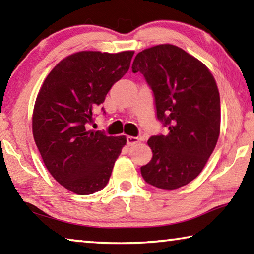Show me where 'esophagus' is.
I'll use <instances>...</instances> for the list:
<instances>
[{"label":"esophagus","instance_id":"1","mask_svg":"<svg viewBox=\"0 0 254 254\" xmlns=\"http://www.w3.org/2000/svg\"><path fill=\"white\" fill-rule=\"evenodd\" d=\"M136 143H139V139L136 136H127V144L128 147H132V145H135Z\"/></svg>","mask_w":254,"mask_h":254}]
</instances>
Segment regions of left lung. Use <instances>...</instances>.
Returning a JSON list of instances; mask_svg holds the SVG:
<instances>
[{
    "instance_id": "1",
    "label": "left lung",
    "mask_w": 254,
    "mask_h": 254,
    "mask_svg": "<svg viewBox=\"0 0 254 254\" xmlns=\"http://www.w3.org/2000/svg\"><path fill=\"white\" fill-rule=\"evenodd\" d=\"M133 72L151 88L157 118L168 134L148 140L152 159L141 167L145 183L177 189L198 176L220 135L221 101L216 81L198 59L174 45L151 47L135 56Z\"/></svg>"
}]
</instances>
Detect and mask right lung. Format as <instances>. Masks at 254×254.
<instances>
[{
    "mask_svg": "<svg viewBox=\"0 0 254 254\" xmlns=\"http://www.w3.org/2000/svg\"><path fill=\"white\" fill-rule=\"evenodd\" d=\"M134 51H80L63 59L38 94L32 132L45 165L77 195L104 188L127 137L91 130L94 110L127 74ZM103 113H105L102 107Z\"/></svg>",
    "mask_w": 254,
    "mask_h": 254,
    "instance_id": "right-lung-1",
    "label": "right lung"
}]
</instances>
